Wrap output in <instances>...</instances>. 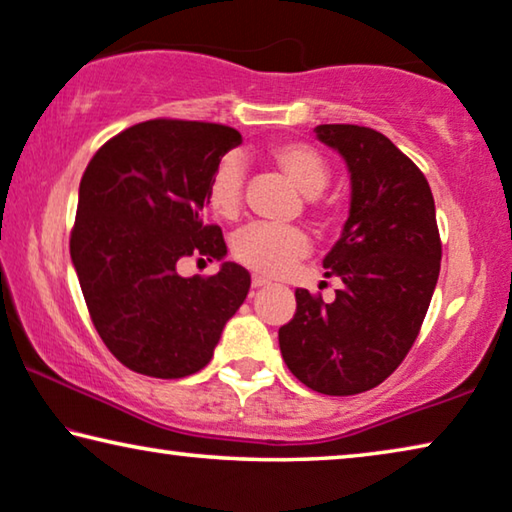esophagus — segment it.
<instances>
[{"mask_svg": "<svg viewBox=\"0 0 512 512\" xmlns=\"http://www.w3.org/2000/svg\"><path fill=\"white\" fill-rule=\"evenodd\" d=\"M269 285H271V280L259 278V276H255V278H253V287H255V289H262V287H269Z\"/></svg>", "mask_w": 512, "mask_h": 512, "instance_id": "esophagus-1", "label": "esophagus"}]
</instances>
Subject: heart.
Wrapping results in <instances>:
<instances>
[{"label": "heart", "instance_id": "b5f03b06", "mask_svg": "<svg viewBox=\"0 0 512 512\" xmlns=\"http://www.w3.org/2000/svg\"><path fill=\"white\" fill-rule=\"evenodd\" d=\"M264 160L273 170H278L292 186L305 197H315L329 186L331 170L326 158L315 147L296 140H280L269 144ZM211 211L218 218L232 220L241 209V167L234 160H227L213 174L207 188ZM310 239L299 227L276 225H248L234 236L232 253L236 262L259 276L278 278L308 255Z\"/></svg>", "mask_w": 512, "mask_h": 512}]
</instances>
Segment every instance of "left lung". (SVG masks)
Wrapping results in <instances>:
<instances>
[{
	"instance_id": "1",
	"label": "left lung",
	"mask_w": 512,
	"mask_h": 512,
	"mask_svg": "<svg viewBox=\"0 0 512 512\" xmlns=\"http://www.w3.org/2000/svg\"><path fill=\"white\" fill-rule=\"evenodd\" d=\"M315 135L342 156L352 183L349 216L322 262L342 289L333 303L296 289L278 342L312 391L354 395L391 375L421 331L439 278L437 213L423 172L386 135L352 124H322Z\"/></svg>"
}]
</instances>
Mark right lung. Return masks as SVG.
<instances>
[{
  "mask_svg": "<svg viewBox=\"0 0 512 512\" xmlns=\"http://www.w3.org/2000/svg\"><path fill=\"white\" fill-rule=\"evenodd\" d=\"M241 133L202 121L151 119L89 160L80 181L71 259L91 322L126 368L181 379L211 361L246 301L250 273L225 262L218 225H204L207 188ZM218 258L209 279H183L178 259Z\"/></svg>",
  "mask_w": 512,
  "mask_h": 512,
  "instance_id": "1",
  "label": "right lung"
}]
</instances>
